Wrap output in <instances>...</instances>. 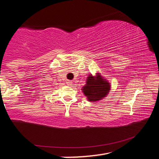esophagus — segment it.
Here are the masks:
<instances>
[{"label": "esophagus", "instance_id": "esophagus-1", "mask_svg": "<svg viewBox=\"0 0 159 159\" xmlns=\"http://www.w3.org/2000/svg\"><path fill=\"white\" fill-rule=\"evenodd\" d=\"M66 84L69 85V86H71V85H72V81H71V80H67Z\"/></svg>", "mask_w": 159, "mask_h": 159}]
</instances>
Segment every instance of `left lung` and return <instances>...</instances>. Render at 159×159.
<instances>
[{"label": "left lung", "instance_id": "1", "mask_svg": "<svg viewBox=\"0 0 159 159\" xmlns=\"http://www.w3.org/2000/svg\"><path fill=\"white\" fill-rule=\"evenodd\" d=\"M93 76L90 74L86 79V84L82 88V92L88 101L95 102L101 100L108 95L111 90V85L100 74Z\"/></svg>", "mask_w": 159, "mask_h": 159}]
</instances>
